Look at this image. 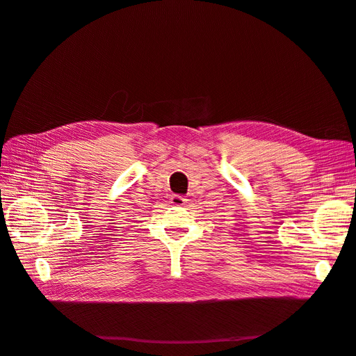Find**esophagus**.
I'll return each mask as SVG.
<instances>
[{
	"label": "esophagus",
	"instance_id": "1",
	"mask_svg": "<svg viewBox=\"0 0 356 356\" xmlns=\"http://www.w3.org/2000/svg\"><path fill=\"white\" fill-rule=\"evenodd\" d=\"M170 203L174 204V207H184V204L187 203V199L184 196L174 195V196H170Z\"/></svg>",
	"mask_w": 356,
	"mask_h": 356
}]
</instances>
